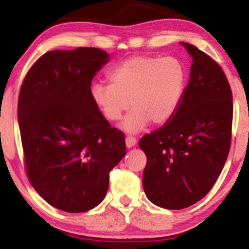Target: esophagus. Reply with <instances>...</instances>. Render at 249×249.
I'll return each instance as SVG.
<instances>
[{
    "instance_id": "obj_1",
    "label": "esophagus",
    "mask_w": 249,
    "mask_h": 249,
    "mask_svg": "<svg viewBox=\"0 0 249 249\" xmlns=\"http://www.w3.org/2000/svg\"><path fill=\"white\" fill-rule=\"evenodd\" d=\"M136 143H137V139L135 137H132V136H127L126 138H125V144H126V147H132L136 145Z\"/></svg>"
}]
</instances>
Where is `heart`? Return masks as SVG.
I'll return each instance as SVG.
<instances>
[{
	"label": "heart",
	"mask_w": 249,
	"mask_h": 249,
	"mask_svg": "<svg viewBox=\"0 0 249 249\" xmlns=\"http://www.w3.org/2000/svg\"><path fill=\"white\" fill-rule=\"evenodd\" d=\"M110 84L95 83L89 95L108 122H117L132 107L122 123L130 133L152 124H164L178 108L187 85V68L176 56L135 55L112 67Z\"/></svg>",
	"instance_id": "b5f03b06"
}]
</instances>
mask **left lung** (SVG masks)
Listing matches in <instances>:
<instances>
[{"label": "left lung", "mask_w": 249, "mask_h": 249, "mask_svg": "<svg viewBox=\"0 0 249 249\" xmlns=\"http://www.w3.org/2000/svg\"><path fill=\"white\" fill-rule=\"evenodd\" d=\"M181 45L193 58L182 102L138 143L147 158L146 197L174 210L195 204L215 184L228 157L233 122V95L222 68L195 46Z\"/></svg>", "instance_id": "1"}]
</instances>
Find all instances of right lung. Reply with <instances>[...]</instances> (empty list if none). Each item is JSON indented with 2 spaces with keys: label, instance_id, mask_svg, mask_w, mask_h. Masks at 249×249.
Segmentation results:
<instances>
[{
  "label": "right lung",
  "instance_id": "add662e5",
  "mask_svg": "<svg viewBox=\"0 0 249 249\" xmlns=\"http://www.w3.org/2000/svg\"><path fill=\"white\" fill-rule=\"evenodd\" d=\"M108 61L99 48L47 52L20 89L27 176L43 200L67 213L97 207L108 174L126 154L124 133L111 127L89 95L92 79Z\"/></svg>",
  "mask_w": 249,
  "mask_h": 249
}]
</instances>
